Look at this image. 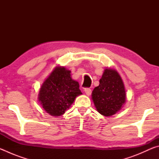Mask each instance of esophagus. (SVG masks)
Here are the masks:
<instances>
[{
	"mask_svg": "<svg viewBox=\"0 0 159 159\" xmlns=\"http://www.w3.org/2000/svg\"><path fill=\"white\" fill-rule=\"evenodd\" d=\"M84 91H85V93L86 95H87L88 96L90 95L91 93H92V90H91L90 88H85V89H84Z\"/></svg>",
	"mask_w": 159,
	"mask_h": 159,
	"instance_id": "esophagus-1",
	"label": "esophagus"
}]
</instances>
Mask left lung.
Wrapping results in <instances>:
<instances>
[{
	"label": "left lung",
	"mask_w": 159,
	"mask_h": 159,
	"mask_svg": "<svg viewBox=\"0 0 159 159\" xmlns=\"http://www.w3.org/2000/svg\"><path fill=\"white\" fill-rule=\"evenodd\" d=\"M92 99L99 114L111 116L120 111L126 100V93L121 77L117 71L106 69L99 85L92 93Z\"/></svg>",
	"instance_id": "8db88e82"
}]
</instances>
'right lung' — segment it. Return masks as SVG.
I'll list each match as a JSON object with an SVG mask.
<instances>
[{
	"label": "right lung",
	"mask_w": 159,
	"mask_h": 159,
	"mask_svg": "<svg viewBox=\"0 0 159 159\" xmlns=\"http://www.w3.org/2000/svg\"><path fill=\"white\" fill-rule=\"evenodd\" d=\"M81 94L79 82L71 79V71L57 66L40 88L39 101L48 114L60 116Z\"/></svg>",
	"instance_id": "1"
}]
</instances>
